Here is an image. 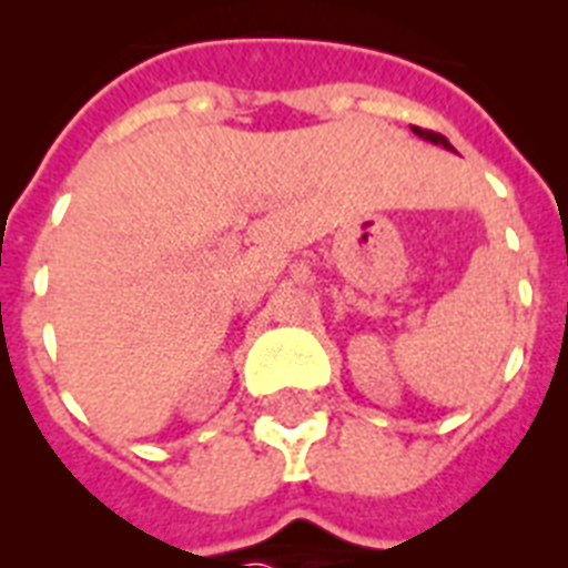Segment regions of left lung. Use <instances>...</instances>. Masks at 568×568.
<instances>
[{
    "mask_svg": "<svg viewBox=\"0 0 568 568\" xmlns=\"http://www.w3.org/2000/svg\"><path fill=\"white\" fill-rule=\"evenodd\" d=\"M413 132L418 138H424V141H433V144H442L445 150H450V144L445 141V135H439V132H430V129H418V126H413Z\"/></svg>",
    "mask_w": 568,
    "mask_h": 568,
    "instance_id": "left-lung-1",
    "label": "left lung"
}]
</instances>
